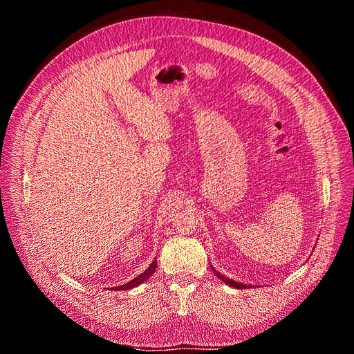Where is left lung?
<instances>
[{"label": "left lung", "instance_id": "left-lung-1", "mask_svg": "<svg viewBox=\"0 0 354 354\" xmlns=\"http://www.w3.org/2000/svg\"><path fill=\"white\" fill-rule=\"evenodd\" d=\"M212 268H213V266H212ZM213 272L216 273V277H218L219 279H222L225 283L230 285V287H234V288H239V290H243V288H252V285H248V283H243V282H236V281H234V279L226 278L225 275H222V273H221V272H218V270H216L214 268H213Z\"/></svg>", "mask_w": 354, "mask_h": 354}]
</instances>
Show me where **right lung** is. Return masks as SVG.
Masks as SVG:
<instances>
[{"label":"right lung","mask_w":354,"mask_h":354,"mask_svg":"<svg viewBox=\"0 0 354 354\" xmlns=\"http://www.w3.org/2000/svg\"><path fill=\"white\" fill-rule=\"evenodd\" d=\"M156 268H157V259H154V260L151 261V265L148 266V268L141 273V275H138V277L133 278L132 281H129V282H127V283L120 285V287H113L111 290H113V291H127V290H132V288H135V287H138L140 283L145 282L148 278H150V277L153 275Z\"/></svg>","instance_id":"1"}]
</instances>
